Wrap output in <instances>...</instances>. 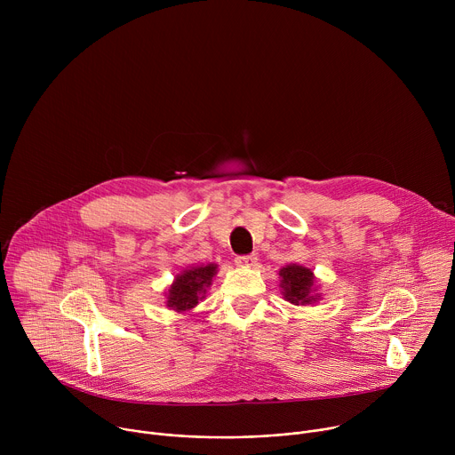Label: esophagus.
<instances>
[{
	"label": "esophagus",
	"instance_id": "34e87169",
	"mask_svg": "<svg viewBox=\"0 0 455 455\" xmlns=\"http://www.w3.org/2000/svg\"><path fill=\"white\" fill-rule=\"evenodd\" d=\"M255 261H257V257L251 255V253H248V255H237V257H235V263H237L239 267H244V268L253 267Z\"/></svg>",
	"mask_w": 455,
	"mask_h": 455
}]
</instances>
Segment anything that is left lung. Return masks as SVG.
Listing matches in <instances>:
<instances>
[{
    "mask_svg": "<svg viewBox=\"0 0 455 455\" xmlns=\"http://www.w3.org/2000/svg\"><path fill=\"white\" fill-rule=\"evenodd\" d=\"M281 286L284 299L291 304H309L316 299L313 295V272L299 265H288L281 272Z\"/></svg>",
    "mask_w": 455,
    "mask_h": 455,
    "instance_id": "left-lung-1",
    "label": "left lung"
}]
</instances>
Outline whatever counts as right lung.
<instances>
[{
	"mask_svg": "<svg viewBox=\"0 0 455 455\" xmlns=\"http://www.w3.org/2000/svg\"><path fill=\"white\" fill-rule=\"evenodd\" d=\"M216 265L196 267L185 270L181 275L176 277L174 284L169 290L167 306L176 311H185L198 304L205 288L211 284L212 277L216 275Z\"/></svg>",
	"mask_w": 455,
	"mask_h": 455,
	"instance_id": "add662e5",
	"label": "right lung"
}]
</instances>
